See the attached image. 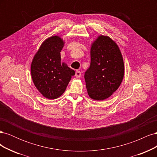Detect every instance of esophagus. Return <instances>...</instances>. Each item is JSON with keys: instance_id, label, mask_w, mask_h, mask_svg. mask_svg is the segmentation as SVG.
Wrapping results in <instances>:
<instances>
[{"instance_id": "esophagus-1", "label": "esophagus", "mask_w": 157, "mask_h": 157, "mask_svg": "<svg viewBox=\"0 0 157 157\" xmlns=\"http://www.w3.org/2000/svg\"><path fill=\"white\" fill-rule=\"evenodd\" d=\"M80 76H81V73H80V71H77L75 73V77L77 78H79Z\"/></svg>"}]
</instances>
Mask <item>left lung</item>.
<instances>
[{"label": "left lung", "mask_w": 157, "mask_h": 157, "mask_svg": "<svg viewBox=\"0 0 157 157\" xmlns=\"http://www.w3.org/2000/svg\"><path fill=\"white\" fill-rule=\"evenodd\" d=\"M90 58L84 74L88 96L94 100H104L116 91L124 78L121 52L110 37L100 35L92 42Z\"/></svg>", "instance_id": "8db88e82"}]
</instances>
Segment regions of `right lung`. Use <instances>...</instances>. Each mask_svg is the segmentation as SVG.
<instances>
[{
  "instance_id": "1",
  "label": "right lung",
  "mask_w": 157,
  "mask_h": 157,
  "mask_svg": "<svg viewBox=\"0 0 157 157\" xmlns=\"http://www.w3.org/2000/svg\"><path fill=\"white\" fill-rule=\"evenodd\" d=\"M64 43L59 36L48 38L40 45L31 63L33 83L42 96L50 99L61 96L75 74L67 64L61 63L60 52Z\"/></svg>"
}]
</instances>
